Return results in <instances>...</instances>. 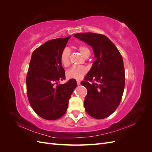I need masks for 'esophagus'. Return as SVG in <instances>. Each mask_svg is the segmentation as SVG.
Wrapping results in <instances>:
<instances>
[{
	"label": "esophagus",
	"mask_w": 152,
	"mask_h": 152,
	"mask_svg": "<svg viewBox=\"0 0 152 152\" xmlns=\"http://www.w3.org/2000/svg\"><path fill=\"white\" fill-rule=\"evenodd\" d=\"M77 85H80V80H77Z\"/></svg>",
	"instance_id": "1"
}]
</instances>
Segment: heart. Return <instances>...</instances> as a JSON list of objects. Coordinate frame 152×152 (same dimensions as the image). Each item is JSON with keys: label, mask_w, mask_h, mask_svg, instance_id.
Wrapping results in <instances>:
<instances>
[{"label": "heart", "mask_w": 152, "mask_h": 152, "mask_svg": "<svg viewBox=\"0 0 152 152\" xmlns=\"http://www.w3.org/2000/svg\"><path fill=\"white\" fill-rule=\"evenodd\" d=\"M77 49L84 57L86 58L89 56L90 50L85 45L80 44L77 45ZM70 52L69 49L67 48L64 49L60 56V61L63 67L66 68L70 65ZM87 72H88V68L85 66H74L67 71L66 77L68 79H80L86 74Z\"/></svg>", "instance_id": "1"}]
</instances>
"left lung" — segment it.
<instances>
[{
    "label": "left lung",
    "instance_id": "8db88e82",
    "mask_svg": "<svg viewBox=\"0 0 152 152\" xmlns=\"http://www.w3.org/2000/svg\"><path fill=\"white\" fill-rule=\"evenodd\" d=\"M76 38L93 49L94 61L81 84L86 87V111L94 118L108 117L121 103L125 86V70L122 55L107 37L94 33L75 34Z\"/></svg>",
    "mask_w": 152,
    "mask_h": 152
}]
</instances>
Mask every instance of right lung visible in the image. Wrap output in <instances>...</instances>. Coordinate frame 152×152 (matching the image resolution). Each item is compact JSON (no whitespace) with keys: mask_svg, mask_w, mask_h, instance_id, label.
Listing matches in <instances>:
<instances>
[{"mask_svg":"<svg viewBox=\"0 0 152 152\" xmlns=\"http://www.w3.org/2000/svg\"><path fill=\"white\" fill-rule=\"evenodd\" d=\"M70 36L53 39L37 48L32 53L26 76L27 96L35 112L44 119L54 121L66 112L77 82L65 79L60 56Z\"/></svg>","mask_w":152,"mask_h":152,"instance_id":"obj_1","label":"right lung"}]
</instances>
